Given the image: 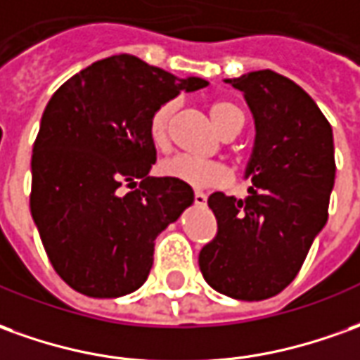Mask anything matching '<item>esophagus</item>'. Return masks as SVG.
Listing matches in <instances>:
<instances>
[{
    "label": "esophagus",
    "mask_w": 360,
    "mask_h": 360,
    "mask_svg": "<svg viewBox=\"0 0 360 360\" xmlns=\"http://www.w3.org/2000/svg\"><path fill=\"white\" fill-rule=\"evenodd\" d=\"M194 202L198 207H205V205H207V195H205L204 192H195Z\"/></svg>",
    "instance_id": "esophagus-1"
}]
</instances>
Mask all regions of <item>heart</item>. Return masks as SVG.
I'll return each instance as SVG.
<instances>
[{
  "label": "heart",
  "instance_id": "heart-1",
  "mask_svg": "<svg viewBox=\"0 0 360 360\" xmlns=\"http://www.w3.org/2000/svg\"><path fill=\"white\" fill-rule=\"evenodd\" d=\"M178 101L170 100L160 103L155 109V113L150 115L148 121V135L156 148L168 147V133H170V121L174 115ZM215 127L219 129L223 137H235L241 131L245 117L243 111L233 101L229 100H217L210 105ZM158 172L166 178H174L184 184L194 186V188H217L225 184L229 180L227 168L219 162L212 160H195L192 156L178 155L168 158L165 162L158 165Z\"/></svg>",
  "mask_w": 360,
  "mask_h": 360
}]
</instances>
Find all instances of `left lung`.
Instances as JSON below:
<instances>
[{"mask_svg":"<svg viewBox=\"0 0 360 360\" xmlns=\"http://www.w3.org/2000/svg\"><path fill=\"white\" fill-rule=\"evenodd\" d=\"M227 84L243 91L255 119L245 200L215 192L207 205L217 235L200 251L205 282L229 298L276 296L302 269L327 223L335 182L331 125L306 91L272 70L247 72Z\"/></svg>","mask_w":360,"mask_h":360,"instance_id":"left-lung-1","label":"left lung"}]
</instances>
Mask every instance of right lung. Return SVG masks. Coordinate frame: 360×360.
<instances>
[{"label": "right lung", "mask_w": 360, "mask_h": 360, "mask_svg": "<svg viewBox=\"0 0 360 360\" xmlns=\"http://www.w3.org/2000/svg\"><path fill=\"white\" fill-rule=\"evenodd\" d=\"M207 84L115 54L54 91L33 145L31 215L70 288L119 298L145 284L155 239L194 204L188 184L148 176L156 160L148 121L160 103Z\"/></svg>", "instance_id": "add662e5"}]
</instances>
